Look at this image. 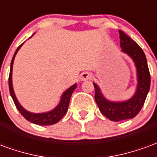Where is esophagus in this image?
I'll return each mask as SVG.
<instances>
[{"label": "esophagus", "instance_id": "34e87169", "mask_svg": "<svg viewBox=\"0 0 157 157\" xmlns=\"http://www.w3.org/2000/svg\"><path fill=\"white\" fill-rule=\"evenodd\" d=\"M91 78H92V73H90L88 71L83 72L80 76L81 81H86V80H90Z\"/></svg>", "mask_w": 157, "mask_h": 157}]
</instances>
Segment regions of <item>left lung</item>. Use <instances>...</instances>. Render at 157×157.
Segmentation results:
<instances>
[{
    "label": "left lung",
    "mask_w": 157,
    "mask_h": 157,
    "mask_svg": "<svg viewBox=\"0 0 157 157\" xmlns=\"http://www.w3.org/2000/svg\"><path fill=\"white\" fill-rule=\"evenodd\" d=\"M118 32L122 51L131 57L137 71L138 84L135 95L127 101L111 102L103 97L98 86L93 83L95 87V101L99 110L109 119L116 122L133 118L138 114L145 103L151 86V75L145 53L136 42L123 31L118 30Z\"/></svg>",
    "instance_id": "left-lung-1"
}]
</instances>
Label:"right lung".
I'll return each mask as SVG.
<instances>
[{
    "label": "right lung",
    "mask_w": 157,
    "mask_h": 157,
    "mask_svg": "<svg viewBox=\"0 0 157 157\" xmlns=\"http://www.w3.org/2000/svg\"><path fill=\"white\" fill-rule=\"evenodd\" d=\"M22 44L19 46L18 48H17L15 54L12 57V62H11V70H10V74H9V91H10V94L12 96V100L15 103L17 109H18V111L20 113L22 114L24 118L28 120V121L31 122L33 124H35L39 125H52L56 124L57 122H59L61 119L65 114L67 113L69 107V102L71 100V97L72 93L74 92V90L76 88V84L71 86L70 88H68L65 91L61 96V99H60V102L58 104V106L54 109L51 111L47 113H33L29 111H27L26 109L22 108V106L20 105V103L17 101V99L16 98L15 93L13 91V87H12V66H13V61H14V59L17 55V53L19 50V48H21Z\"/></svg>",
    "instance_id": "right-lung-1"
}]
</instances>
